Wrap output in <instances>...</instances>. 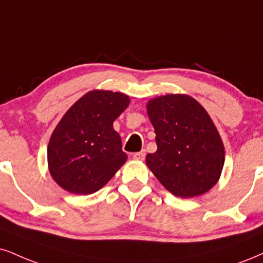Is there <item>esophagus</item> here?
<instances>
[{"label": "esophagus", "instance_id": "1", "mask_svg": "<svg viewBox=\"0 0 263 263\" xmlns=\"http://www.w3.org/2000/svg\"><path fill=\"white\" fill-rule=\"evenodd\" d=\"M133 158L137 161H142L145 160V151H140V152H135L134 155H133Z\"/></svg>", "mask_w": 263, "mask_h": 263}]
</instances>
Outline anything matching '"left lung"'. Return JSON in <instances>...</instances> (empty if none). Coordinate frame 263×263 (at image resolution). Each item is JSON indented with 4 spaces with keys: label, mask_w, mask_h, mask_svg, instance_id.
Wrapping results in <instances>:
<instances>
[{
    "label": "left lung",
    "mask_w": 263,
    "mask_h": 263,
    "mask_svg": "<svg viewBox=\"0 0 263 263\" xmlns=\"http://www.w3.org/2000/svg\"><path fill=\"white\" fill-rule=\"evenodd\" d=\"M146 108L157 144L146 156L150 171L176 196L207 193L221 177L224 146L206 109L183 93L152 99Z\"/></svg>",
    "instance_id": "left-lung-1"
}]
</instances>
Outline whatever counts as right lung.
Instances as JSON below:
<instances>
[{
    "mask_svg": "<svg viewBox=\"0 0 263 263\" xmlns=\"http://www.w3.org/2000/svg\"><path fill=\"white\" fill-rule=\"evenodd\" d=\"M125 93L92 90L66 112L50 138L48 171L69 193L89 195L108 183L126 161L113 122L129 106Z\"/></svg>",
    "mask_w": 263,
    "mask_h": 263,
    "instance_id": "1",
    "label": "right lung"
}]
</instances>
